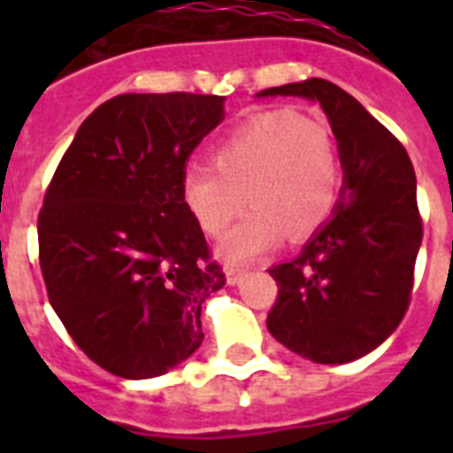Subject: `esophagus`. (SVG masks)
Returning a JSON list of instances; mask_svg holds the SVG:
<instances>
[{"label": "esophagus", "mask_w": 453, "mask_h": 453, "mask_svg": "<svg viewBox=\"0 0 453 453\" xmlns=\"http://www.w3.org/2000/svg\"><path fill=\"white\" fill-rule=\"evenodd\" d=\"M227 284H240L244 277H247V268H240V265H227L226 268Z\"/></svg>", "instance_id": "1"}]
</instances>
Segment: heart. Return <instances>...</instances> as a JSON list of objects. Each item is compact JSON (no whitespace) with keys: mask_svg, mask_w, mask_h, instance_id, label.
Returning <instances> with one entry per match:
<instances>
[{"mask_svg":"<svg viewBox=\"0 0 453 453\" xmlns=\"http://www.w3.org/2000/svg\"><path fill=\"white\" fill-rule=\"evenodd\" d=\"M341 192V159L329 124L294 110H265L242 119L211 148V166L183 176V199L206 234L220 237L247 204L223 244L247 261L287 233L305 240L329 220Z\"/></svg>","mask_w":453,"mask_h":453,"instance_id":"b5f03b06","label":"heart"}]
</instances>
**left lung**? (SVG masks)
Listing matches in <instances>:
<instances>
[{
  "label": "left lung",
  "mask_w": 453,
  "mask_h": 453,
  "mask_svg": "<svg viewBox=\"0 0 453 453\" xmlns=\"http://www.w3.org/2000/svg\"><path fill=\"white\" fill-rule=\"evenodd\" d=\"M258 96H301L322 105L338 141L343 192L336 211L289 263L270 268L277 301L268 331L317 365H345L386 341L407 312L423 220L404 145L326 80Z\"/></svg>",
  "instance_id": "obj_1"
}]
</instances>
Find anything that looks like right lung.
I'll return each mask as SVG.
<instances>
[{
  "label": "right lung",
  "mask_w": 453,
  "mask_h": 453,
  "mask_svg": "<svg viewBox=\"0 0 453 453\" xmlns=\"http://www.w3.org/2000/svg\"><path fill=\"white\" fill-rule=\"evenodd\" d=\"M223 96L122 94L81 122L37 219L49 303L80 350L122 379L162 376L204 341L226 284L185 206V162Z\"/></svg>",
  "instance_id": "1"
}]
</instances>
